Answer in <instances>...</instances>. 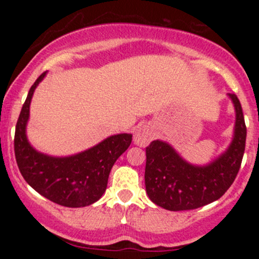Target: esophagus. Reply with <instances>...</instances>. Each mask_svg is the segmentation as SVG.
<instances>
[{
	"label": "esophagus",
	"mask_w": 259,
	"mask_h": 259,
	"mask_svg": "<svg viewBox=\"0 0 259 259\" xmlns=\"http://www.w3.org/2000/svg\"><path fill=\"white\" fill-rule=\"evenodd\" d=\"M153 129L148 124H141L134 133V144L140 147H146L153 140Z\"/></svg>",
	"instance_id": "34e87169"
}]
</instances>
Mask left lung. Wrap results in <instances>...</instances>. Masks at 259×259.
I'll use <instances>...</instances> for the list:
<instances>
[{"label": "left lung", "instance_id": "obj_1", "mask_svg": "<svg viewBox=\"0 0 259 259\" xmlns=\"http://www.w3.org/2000/svg\"><path fill=\"white\" fill-rule=\"evenodd\" d=\"M228 96L235 108L233 140L212 162L189 163L162 140H154L146 147L145 185L154 204L174 212L196 209L221 198L234 183L245 152L246 125L237 96Z\"/></svg>", "mask_w": 259, "mask_h": 259}]
</instances>
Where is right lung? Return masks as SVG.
<instances>
[{
  "label": "right lung",
  "instance_id": "obj_1",
  "mask_svg": "<svg viewBox=\"0 0 259 259\" xmlns=\"http://www.w3.org/2000/svg\"><path fill=\"white\" fill-rule=\"evenodd\" d=\"M47 72L41 74L29 90L14 135V153L18 168L26 183L47 200L64 207L90 206L105 194L113 164L132 144V134L108 136L76 154L55 157L38 152L26 136L30 103L35 89Z\"/></svg>",
  "mask_w": 259,
  "mask_h": 259
}]
</instances>
